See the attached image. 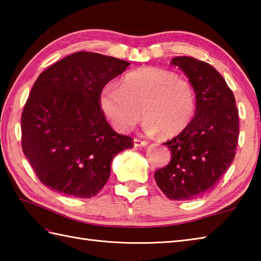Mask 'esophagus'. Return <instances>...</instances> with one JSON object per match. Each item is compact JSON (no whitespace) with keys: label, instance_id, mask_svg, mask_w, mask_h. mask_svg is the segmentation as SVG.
I'll return each instance as SVG.
<instances>
[{"label":"esophagus","instance_id":"obj_1","mask_svg":"<svg viewBox=\"0 0 261 261\" xmlns=\"http://www.w3.org/2000/svg\"><path fill=\"white\" fill-rule=\"evenodd\" d=\"M134 145H135V147L139 148V147H145V146H147L148 142L145 141V140L138 139V138H135V139H134Z\"/></svg>","mask_w":261,"mask_h":261}]
</instances>
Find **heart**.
<instances>
[{
  "mask_svg": "<svg viewBox=\"0 0 261 261\" xmlns=\"http://www.w3.org/2000/svg\"><path fill=\"white\" fill-rule=\"evenodd\" d=\"M99 105L111 123L126 132L145 116L143 129L165 138L179 135L190 125L196 110L194 87L175 71L140 67L127 73L121 86L109 83L99 94Z\"/></svg>",
  "mask_w": 261,
  "mask_h": 261,
  "instance_id": "1",
  "label": "heart"
}]
</instances>
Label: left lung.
<instances>
[{
	"label": "left lung",
	"instance_id": "left-lung-1",
	"mask_svg": "<svg viewBox=\"0 0 261 261\" xmlns=\"http://www.w3.org/2000/svg\"><path fill=\"white\" fill-rule=\"evenodd\" d=\"M188 77L196 96L195 116L184 131L167 142L170 163L154 173L169 199L186 201L212 190L229 169L239 139L236 98L213 66L187 56L171 59Z\"/></svg>",
	"mask_w": 261,
	"mask_h": 261
}]
</instances>
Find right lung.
Listing matches in <instances>:
<instances>
[{
  "mask_svg": "<svg viewBox=\"0 0 261 261\" xmlns=\"http://www.w3.org/2000/svg\"><path fill=\"white\" fill-rule=\"evenodd\" d=\"M125 60L79 51L39 75L21 116L22 150L43 185L90 198L110 177L111 163L134 139L108 123L99 94L123 73Z\"/></svg>",
  "mask_w": 261,
  "mask_h": 261,
  "instance_id": "1",
  "label": "right lung"
}]
</instances>
